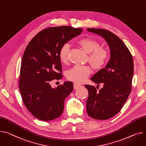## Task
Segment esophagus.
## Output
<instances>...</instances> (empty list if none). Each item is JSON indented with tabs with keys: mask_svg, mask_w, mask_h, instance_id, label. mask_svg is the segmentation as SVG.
Listing matches in <instances>:
<instances>
[{
	"mask_svg": "<svg viewBox=\"0 0 146 146\" xmlns=\"http://www.w3.org/2000/svg\"><path fill=\"white\" fill-rule=\"evenodd\" d=\"M73 86H74V89H79V87H80L82 86L80 84H77V83H74L73 84Z\"/></svg>",
	"mask_w": 146,
	"mask_h": 146,
	"instance_id": "1",
	"label": "esophagus"
}]
</instances>
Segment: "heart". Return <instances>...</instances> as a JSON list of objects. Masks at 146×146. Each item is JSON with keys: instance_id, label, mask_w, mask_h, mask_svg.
Here are the masks:
<instances>
[{"instance_id": "1", "label": "heart", "mask_w": 146, "mask_h": 146, "mask_svg": "<svg viewBox=\"0 0 146 146\" xmlns=\"http://www.w3.org/2000/svg\"><path fill=\"white\" fill-rule=\"evenodd\" d=\"M79 44L83 49L89 53V62L96 69L103 67L109 60L110 53L106 48L100 47L99 42L92 37L82 38ZM70 46L64 44L60 48L59 58L62 62L66 63L69 58ZM91 73V69L88 66H75L67 71V79L74 82L82 83L84 82Z\"/></svg>"}]
</instances>
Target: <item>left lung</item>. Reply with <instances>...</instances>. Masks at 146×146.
Masks as SVG:
<instances>
[{
    "instance_id": "left-lung-1",
    "label": "left lung",
    "mask_w": 146,
    "mask_h": 146,
    "mask_svg": "<svg viewBox=\"0 0 146 146\" xmlns=\"http://www.w3.org/2000/svg\"><path fill=\"white\" fill-rule=\"evenodd\" d=\"M87 31L102 37L110 50L108 64L90 79L98 86L102 83L103 87L97 92L94 86L84 85L89 92L87 114L94 119L107 120L120 111L130 93L134 72L133 57L124 43L111 32L94 28Z\"/></svg>"
}]
</instances>
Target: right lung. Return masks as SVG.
<instances>
[{
	"instance_id": "right-lung-1",
	"label": "right lung",
	"mask_w": 146,
	"mask_h": 146,
	"mask_svg": "<svg viewBox=\"0 0 146 146\" xmlns=\"http://www.w3.org/2000/svg\"><path fill=\"white\" fill-rule=\"evenodd\" d=\"M82 31L66 26L48 27L38 33L27 46L22 57L19 90L26 108L37 119L50 121L63 113L64 100L73 90V84L67 81L52 88L50 82L63 77L61 47Z\"/></svg>"
}]
</instances>
